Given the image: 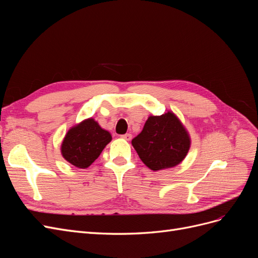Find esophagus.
<instances>
[{
	"label": "esophagus",
	"mask_w": 258,
	"mask_h": 258,
	"mask_svg": "<svg viewBox=\"0 0 258 258\" xmlns=\"http://www.w3.org/2000/svg\"><path fill=\"white\" fill-rule=\"evenodd\" d=\"M121 138L124 139V140H127V141H130V140L132 139V136L130 134H126V135H122Z\"/></svg>",
	"instance_id": "obj_1"
}]
</instances>
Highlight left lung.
<instances>
[{"instance_id":"obj_1","label":"left lung","mask_w":258,"mask_h":258,"mask_svg":"<svg viewBox=\"0 0 258 258\" xmlns=\"http://www.w3.org/2000/svg\"><path fill=\"white\" fill-rule=\"evenodd\" d=\"M140 159L153 171L172 168L182 162L190 147V138L172 113L150 116L141 134L131 141Z\"/></svg>"}]
</instances>
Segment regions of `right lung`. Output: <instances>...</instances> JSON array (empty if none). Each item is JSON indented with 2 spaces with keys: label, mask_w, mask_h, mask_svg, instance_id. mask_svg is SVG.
Wrapping results in <instances>:
<instances>
[{
  "label": "right lung",
  "mask_w": 258,
  "mask_h": 258,
  "mask_svg": "<svg viewBox=\"0 0 258 258\" xmlns=\"http://www.w3.org/2000/svg\"><path fill=\"white\" fill-rule=\"evenodd\" d=\"M112 136L92 118L85 119L68 131L61 145V154L71 165L85 169L95 161Z\"/></svg>",
  "instance_id": "right-lung-1"
}]
</instances>
